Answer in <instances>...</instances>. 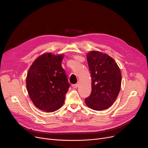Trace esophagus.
<instances>
[{
  "label": "esophagus",
  "instance_id": "obj_1",
  "mask_svg": "<svg viewBox=\"0 0 148 148\" xmlns=\"http://www.w3.org/2000/svg\"><path fill=\"white\" fill-rule=\"evenodd\" d=\"M78 86V84H75L72 85V87L73 88H77Z\"/></svg>",
  "mask_w": 148,
  "mask_h": 148
}]
</instances>
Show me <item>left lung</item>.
<instances>
[{
    "mask_svg": "<svg viewBox=\"0 0 148 148\" xmlns=\"http://www.w3.org/2000/svg\"><path fill=\"white\" fill-rule=\"evenodd\" d=\"M87 61L92 90L85 103L92 110H106L114 104L119 94L122 83L120 70L112 58L99 51L88 53Z\"/></svg>",
    "mask_w": 148,
    "mask_h": 148,
    "instance_id": "obj_1",
    "label": "left lung"
}]
</instances>
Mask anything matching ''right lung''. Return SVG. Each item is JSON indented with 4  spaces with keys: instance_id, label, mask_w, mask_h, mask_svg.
<instances>
[{
    "instance_id": "right-lung-1",
    "label": "right lung",
    "mask_w": 148,
    "mask_h": 148,
    "mask_svg": "<svg viewBox=\"0 0 148 148\" xmlns=\"http://www.w3.org/2000/svg\"><path fill=\"white\" fill-rule=\"evenodd\" d=\"M64 55L45 53L36 59L28 71L26 84L34 105L46 112L63 106L70 84L61 63Z\"/></svg>"
}]
</instances>
